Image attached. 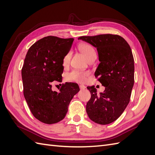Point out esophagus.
<instances>
[{
  "mask_svg": "<svg viewBox=\"0 0 155 155\" xmlns=\"http://www.w3.org/2000/svg\"><path fill=\"white\" fill-rule=\"evenodd\" d=\"M79 88H80L81 90H84V89H85L86 87L85 85H79Z\"/></svg>",
  "mask_w": 155,
  "mask_h": 155,
  "instance_id": "esophagus-1",
  "label": "esophagus"
}]
</instances>
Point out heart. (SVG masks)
<instances>
[{
	"label": "heart",
	"mask_w": 155,
	"mask_h": 155,
	"mask_svg": "<svg viewBox=\"0 0 155 155\" xmlns=\"http://www.w3.org/2000/svg\"><path fill=\"white\" fill-rule=\"evenodd\" d=\"M79 49L86 56V58L89 60L94 56H96V50L92 46L88 44H83L79 46ZM70 59V53L67 54L63 58V65H67ZM89 76V73L85 71H79V70H73L72 72L67 74V79L69 81H76L78 83H84L87 81Z\"/></svg>",
	"instance_id": "obj_1"
}]
</instances>
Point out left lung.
<instances>
[{
    "instance_id": "1",
    "label": "left lung",
    "mask_w": 155,
    "mask_h": 155,
    "mask_svg": "<svg viewBox=\"0 0 155 155\" xmlns=\"http://www.w3.org/2000/svg\"><path fill=\"white\" fill-rule=\"evenodd\" d=\"M81 39L97 49L99 65L95 77L105 87L97 94L94 86L87 87L91 97L86 105L92 121L107 125L118 119L129 104L134 81V63L130 46L118 35L82 36Z\"/></svg>"
}]
</instances>
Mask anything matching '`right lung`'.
<instances>
[{"instance_id": "1", "label": "right lung", "mask_w": 155, "mask_h": 155, "mask_svg": "<svg viewBox=\"0 0 155 155\" xmlns=\"http://www.w3.org/2000/svg\"><path fill=\"white\" fill-rule=\"evenodd\" d=\"M74 39L48 36L33 45L26 54L22 68L24 96L33 115L46 124L64 119L74 95L77 83H66L59 92L51 90V82L62 81L63 61L71 48Z\"/></svg>"}]
</instances>
